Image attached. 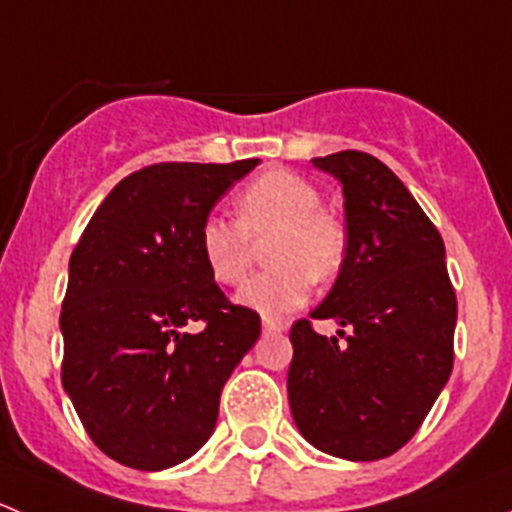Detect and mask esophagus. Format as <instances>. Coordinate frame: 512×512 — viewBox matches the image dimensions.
Masks as SVG:
<instances>
[{
	"label": "esophagus",
	"instance_id": "34e87169",
	"mask_svg": "<svg viewBox=\"0 0 512 512\" xmlns=\"http://www.w3.org/2000/svg\"><path fill=\"white\" fill-rule=\"evenodd\" d=\"M287 329V322H280V319H262V332L265 334H280Z\"/></svg>",
	"mask_w": 512,
	"mask_h": 512
}]
</instances>
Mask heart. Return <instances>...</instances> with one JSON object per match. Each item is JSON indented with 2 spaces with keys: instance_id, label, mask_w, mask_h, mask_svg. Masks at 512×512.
Here are the masks:
<instances>
[{
  "instance_id": "b5f03b06",
  "label": "heart",
  "mask_w": 512,
  "mask_h": 512,
  "mask_svg": "<svg viewBox=\"0 0 512 512\" xmlns=\"http://www.w3.org/2000/svg\"><path fill=\"white\" fill-rule=\"evenodd\" d=\"M237 223L210 215L198 230V250L218 285H240L255 260V247L270 239V270L247 280L237 304L267 319L285 317L307 302L312 280L329 282L347 260V232L322 210V195L309 180L272 170L252 180L235 203Z\"/></svg>"
}]
</instances>
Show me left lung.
<instances>
[{"instance_id":"obj_1","label":"left lung","mask_w":512,"mask_h":512,"mask_svg":"<svg viewBox=\"0 0 512 512\" xmlns=\"http://www.w3.org/2000/svg\"><path fill=\"white\" fill-rule=\"evenodd\" d=\"M344 193L347 260L312 319L292 324L287 396L299 433L344 461H379L418 431L453 369L458 304L446 247L406 185L361 151L312 158Z\"/></svg>"}]
</instances>
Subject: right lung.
<instances>
[{"label": "right lung", "mask_w": 512, "mask_h": 512, "mask_svg": "<svg viewBox=\"0 0 512 512\" xmlns=\"http://www.w3.org/2000/svg\"><path fill=\"white\" fill-rule=\"evenodd\" d=\"M257 163L136 170L71 255L61 381L91 441L123 466L163 471L198 453L225 381L260 337V314L227 302L198 250L203 220Z\"/></svg>", "instance_id": "obj_1"}]
</instances>
